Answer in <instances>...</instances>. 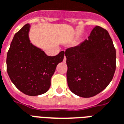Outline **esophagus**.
<instances>
[{"instance_id":"esophagus-1","label":"esophagus","mask_w":124,"mask_h":124,"mask_svg":"<svg viewBox=\"0 0 124 124\" xmlns=\"http://www.w3.org/2000/svg\"><path fill=\"white\" fill-rule=\"evenodd\" d=\"M65 60H66V57L64 58V61H65Z\"/></svg>"}]
</instances>
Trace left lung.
<instances>
[{
    "mask_svg": "<svg viewBox=\"0 0 124 124\" xmlns=\"http://www.w3.org/2000/svg\"><path fill=\"white\" fill-rule=\"evenodd\" d=\"M67 79L70 90L91 97L107 87L116 67V53L108 32L96 26L88 40L65 51Z\"/></svg>",
    "mask_w": 124,
    "mask_h": 124,
    "instance_id": "8db88e82",
    "label": "left lung"
}]
</instances>
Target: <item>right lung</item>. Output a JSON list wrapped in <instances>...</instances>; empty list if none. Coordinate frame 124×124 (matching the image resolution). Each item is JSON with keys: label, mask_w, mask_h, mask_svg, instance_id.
<instances>
[{"label": "right lung", "mask_w": 124, "mask_h": 124, "mask_svg": "<svg viewBox=\"0 0 124 124\" xmlns=\"http://www.w3.org/2000/svg\"><path fill=\"white\" fill-rule=\"evenodd\" d=\"M31 24L16 33L7 53V69L16 87L24 94L36 96L46 93L56 67L63 60L65 52L50 57L32 45L29 37Z\"/></svg>", "instance_id": "1"}]
</instances>
